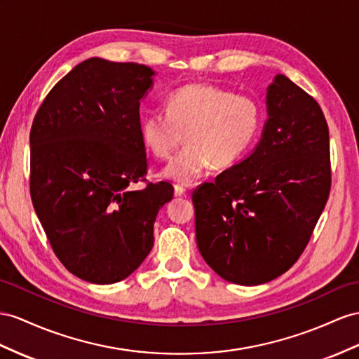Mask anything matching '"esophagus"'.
<instances>
[{
	"label": "esophagus",
	"mask_w": 359,
	"mask_h": 359,
	"mask_svg": "<svg viewBox=\"0 0 359 359\" xmlns=\"http://www.w3.org/2000/svg\"><path fill=\"white\" fill-rule=\"evenodd\" d=\"M185 194H187V189L185 188L180 187V185H174V196L182 197V196H185Z\"/></svg>",
	"instance_id": "esophagus-1"
}]
</instances>
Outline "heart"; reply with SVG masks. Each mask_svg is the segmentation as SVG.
Returning a JSON list of instances; mask_svg holds the SVG:
<instances>
[{
  "instance_id": "1",
  "label": "heart",
  "mask_w": 359,
  "mask_h": 359,
  "mask_svg": "<svg viewBox=\"0 0 359 359\" xmlns=\"http://www.w3.org/2000/svg\"><path fill=\"white\" fill-rule=\"evenodd\" d=\"M261 123V107L253 98L192 83L171 92L165 112L144 114L140 128L147 150L158 159L171 158L185 135L187 149L163 168L162 177L191 185L209 165L227 168L240 161L253 145Z\"/></svg>"
}]
</instances>
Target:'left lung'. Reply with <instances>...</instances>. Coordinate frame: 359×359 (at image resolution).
Listing matches in <instances>:
<instances>
[{"label": "left lung", "instance_id": "obj_1", "mask_svg": "<svg viewBox=\"0 0 359 359\" xmlns=\"http://www.w3.org/2000/svg\"><path fill=\"white\" fill-rule=\"evenodd\" d=\"M255 150L192 192L196 238L227 282L261 285L305 250L330 191L329 128L317 101L278 74Z\"/></svg>", "mask_w": 359, "mask_h": 359}]
</instances>
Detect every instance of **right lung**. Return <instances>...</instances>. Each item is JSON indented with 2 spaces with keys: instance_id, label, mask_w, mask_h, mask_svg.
<instances>
[{
  "instance_id": "add662e5",
  "label": "right lung",
  "mask_w": 359,
  "mask_h": 359,
  "mask_svg": "<svg viewBox=\"0 0 359 359\" xmlns=\"http://www.w3.org/2000/svg\"><path fill=\"white\" fill-rule=\"evenodd\" d=\"M154 71L90 57L45 97L30 132V194L59 261L90 283L130 276L150 253L168 182L145 180L140 103Z\"/></svg>"
}]
</instances>
